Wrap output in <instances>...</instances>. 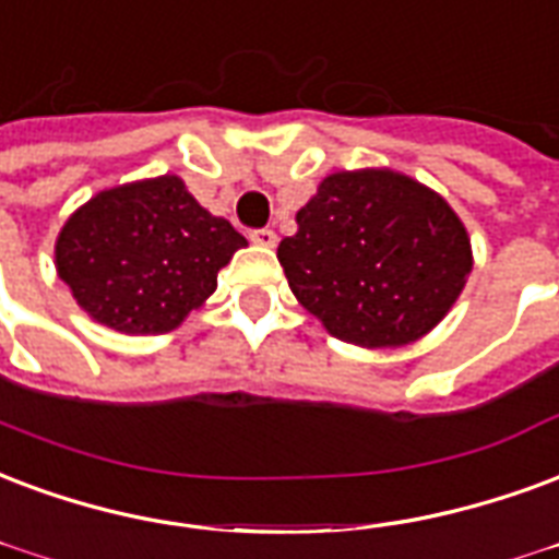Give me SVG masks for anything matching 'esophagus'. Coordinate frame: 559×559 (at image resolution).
<instances>
[{"label":"esophagus","mask_w":559,"mask_h":559,"mask_svg":"<svg viewBox=\"0 0 559 559\" xmlns=\"http://www.w3.org/2000/svg\"><path fill=\"white\" fill-rule=\"evenodd\" d=\"M251 242L260 248H275L278 237H275V230H269V227H260V230H251Z\"/></svg>","instance_id":"esophagus-1"}]
</instances>
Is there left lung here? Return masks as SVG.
<instances>
[{"label":"left lung","mask_w":559,"mask_h":559,"mask_svg":"<svg viewBox=\"0 0 559 559\" xmlns=\"http://www.w3.org/2000/svg\"><path fill=\"white\" fill-rule=\"evenodd\" d=\"M278 260L293 296L337 341L394 349L420 341L465 290L474 251L456 210L394 168L322 177Z\"/></svg>","instance_id":"left-lung-1"}]
</instances>
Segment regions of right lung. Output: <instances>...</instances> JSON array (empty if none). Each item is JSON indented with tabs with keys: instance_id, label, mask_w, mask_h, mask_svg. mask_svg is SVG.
Instances as JSON below:
<instances>
[{
	"instance_id": "1",
	"label": "right lung",
	"mask_w": 559,
	"mask_h": 559,
	"mask_svg": "<svg viewBox=\"0 0 559 559\" xmlns=\"http://www.w3.org/2000/svg\"><path fill=\"white\" fill-rule=\"evenodd\" d=\"M246 237L198 204L177 175L111 186L73 210L56 272L91 320L121 334H165L218 287Z\"/></svg>"
}]
</instances>
